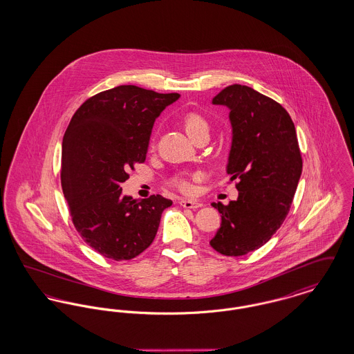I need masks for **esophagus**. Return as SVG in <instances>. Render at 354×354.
<instances>
[{
	"label": "esophagus",
	"mask_w": 354,
	"mask_h": 354,
	"mask_svg": "<svg viewBox=\"0 0 354 354\" xmlns=\"http://www.w3.org/2000/svg\"><path fill=\"white\" fill-rule=\"evenodd\" d=\"M179 204L185 208H189V209H198L202 207V203L196 202V201H188V199H180Z\"/></svg>",
	"instance_id": "34e87169"
}]
</instances>
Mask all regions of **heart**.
Wrapping results in <instances>:
<instances>
[{
  "label": "heart",
  "instance_id": "1",
  "mask_svg": "<svg viewBox=\"0 0 354 354\" xmlns=\"http://www.w3.org/2000/svg\"><path fill=\"white\" fill-rule=\"evenodd\" d=\"M183 127H185V133L189 135L195 142L199 140L201 138L208 136L209 133V120L202 115L201 113L196 111H189L187 113L183 119H182ZM155 147V142H151V149ZM169 185L174 188H176L178 191L183 192V194H191L194 191V185L191 183L189 178L185 174H179L175 175L169 179Z\"/></svg>",
  "mask_w": 354,
  "mask_h": 354
}]
</instances>
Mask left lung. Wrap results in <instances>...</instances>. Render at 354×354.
<instances>
[{"label":"left lung","instance_id":"1","mask_svg":"<svg viewBox=\"0 0 354 354\" xmlns=\"http://www.w3.org/2000/svg\"><path fill=\"white\" fill-rule=\"evenodd\" d=\"M224 104L232 124L227 172L237 201L212 203L221 225L211 247L224 256H243L264 245L281 227L299 185L303 158L286 109L244 84H231L212 100Z\"/></svg>","mask_w":354,"mask_h":354}]
</instances>
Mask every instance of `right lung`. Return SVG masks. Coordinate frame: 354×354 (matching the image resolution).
Wrapping results in <instances>:
<instances>
[{
	"instance_id": "1",
	"label": "right lung",
	"mask_w": 354,
	"mask_h": 354,
	"mask_svg": "<svg viewBox=\"0 0 354 354\" xmlns=\"http://www.w3.org/2000/svg\"><path fill=\"white\" fill-rule=\"evenodd\" d=\"M179 97L122 84L86 100L68 123L62 191L75 230L107 259L131 260L149 248L172 204L160 195L136 202L122 195L120 185L146 160L155 119Z\"/></svg>"
}]
</instances>
